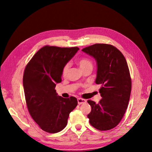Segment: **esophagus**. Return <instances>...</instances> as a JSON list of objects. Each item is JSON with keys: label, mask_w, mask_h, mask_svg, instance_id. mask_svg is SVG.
Returning a JSON list of instances; mask_svg holds the SVG:
<instances>
[{"label": "esophagus", "mask_w": 152, "mask_h": 152, "mask_svg": "<svg viewBox=\"0 0 152 152\" xmlns=\"http://www.w3.org/2000/svg\"><path fill=\"white\" fill-rule=\"evenodd\" d=\"M86 99H83L82 98H78V104H83V103H86Z\"/></svg>", "instance_id": "1"}]
</instances>
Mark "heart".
<instances>
[{"label": "heart", "instance_id": "heart-1", "mask_svg": "<svg viewBox=\"0 0 152 152\" xmlns=\"http://www.w3.org/2000/svg\"><path fill=\"white\" fill-rule=\"evenodd\" d=\"M78 64L80 68H81V69H84V68L88 67V66H93V64L91 61L89 59H87V58H82V59H81L78 61ZM69 66H70L69 63H66L64 64L62 69L63 76H65L67 74L68 71H69Z\"/></svg>", "mask_w": 152, "mask_h": 152}]
</instances>
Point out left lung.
Returning a JSON list of instances; mask_svg holds the SVG:
<instances>
[{"mask_svg": "<svg viewBox=\"0 0 152 152\" xmlns=\"http://www.w3.org/2000/svg\"><path fill=\"white\" fill-rule=\"evenodd\" d=\"M82 51L95 59V83L101 85L99 102L88 101L91 107L89 123L100 131L112 129L124 117L130 99L131 79L127 61L120 51L110 44H93Z\"/></svg>", "mask_w": 152, "mask_h": 152, "instance_id": "1", "label": "left lung"}]
</instances>
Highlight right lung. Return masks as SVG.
Returning <instances> with one entry per match:
<instances>
[{
    "mask_svg": "<svg viewBox=\"0 0 152 152\" xmlns=\"http://www.w3.org/2000/svg\"><path fill=\"white\" fill-rule=\"evenodd\" d=\"M79 50L45 46L25 69L23 84L27 108L34 121L47 133L62 131L78 104L74 96L66 99L57 95L55 88L61 82L63 67Z\"/></svg>",
    "mask_w": 152,
    "mask_h": 152,
    "instance_id": "right-lung-1",
    "label": "right lung"
}]
</instances>
